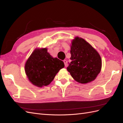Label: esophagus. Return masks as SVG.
Returning a JSON list of instances; mask_svg holds the SVG:
<instances>
[{"label":"esophagus","mask_w":123,"mask_h":123,"mask_svg":"<svg viewBox=\"0 0 123 123\" xmlns=\"http://www.w3.org/2000/svg\"><path fill=\"white\" fill-rule=\"evenodd\" d=\"M64 64H65V67H66L67 66V61L66 60H64Z\"/></svg>","instance_id":"obj_1"}]
</instances>
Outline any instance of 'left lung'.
<instances>
[{
    "mask_svg": "<svg viewBox=\"0 0 123 123\" xmlns=\"http://www.w3.org/2000/svg\"><path fill=\"white\" fill-rule=\"evenodd\" d=\"M70 53L71 62L67 69L73 79L81 84L94 80L102 68L98 51L84 39L76 36L71 42Z\"/></svg>",
    "mask_w": 123,
    "mask_h": 123,
    "instance_id": "left-lung-1",
    "label": "left lung"
}]
</instances>
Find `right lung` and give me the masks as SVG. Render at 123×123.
Returning <instances> with one entry per match:
<instances>
[{
    "label": "right lung",
    "instance_id": "obj_1",
    "mask_svg": "<svg viewBox=\"0 0 123 123\" xmlns=\"http://www.w3.org/2000/svg\"><path fill=\"white\" fill-rule=\"evenodd\" d=\"M64 67V62L52 56L47 48H36L26 61L25 70L33 85L43 87L49 85Z\"/></svg>",
    "mask_w": 123,
    "mask_h": 123
}]
</instances>
